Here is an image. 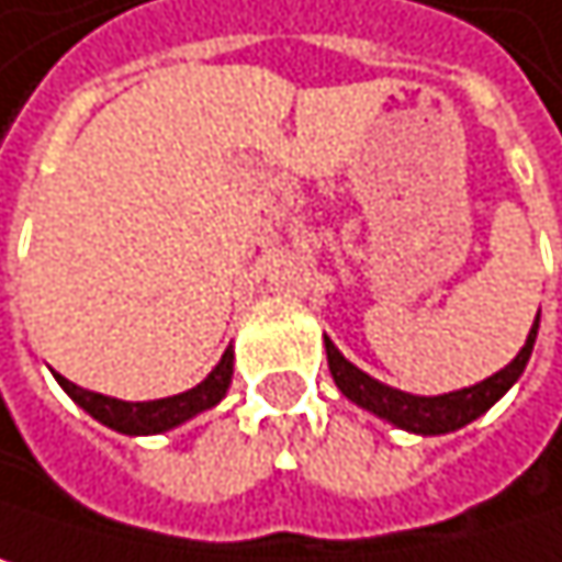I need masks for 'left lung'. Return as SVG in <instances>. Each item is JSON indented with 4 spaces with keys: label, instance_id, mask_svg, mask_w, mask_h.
I'll use <instances>...</instances> for the list:
<instances>
[{
    "label": "left lung",
    "instance_id": "left-lung-1",
    "mask_svg": "<svg viewBox=\"0 0 562 562\" xmlns=\"http://www.w3.org/2000/svg\"><path fill=\"white\" fill-rule=\"evenodd\" d=\"M537 329H540V313H537V323L524 342V349L517 352V359L510 366H504L497 375L471 385V389H461V392H448V395H408V392H398V389H389L382 385L379 379L366 375L362 369H356L336 346L333 339L326 336V356H329V372L339 385V392L356 402L359 408L392 422L395 428H405V431H415V435H448V431H458L464 425H471L474 418H481L494 402H501L507 395V389L524 375L527 362H530V352H533V342H537Z\"/></svg>",
    "mask_w": 562,
    "mask_h": 562
}]
</instances>
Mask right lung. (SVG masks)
<instances>
[{
  "label": "right lung",
  "instance_id": "1",
  "mask_svg": "<svg viewBox=\"0 0 562 562\" xmlns=\"http://www.w3.org/2000/svg\"><path fill=\"white\" fill-rule=\"evenodd\" d=\"M55 379L71 395V402H78L94 422H101L121 435H160V431H170V428L196 418L200 412L213 408L226 395L229 379H233V349L223 352L216 369L196 389L170 395V398H157V402H121V398L88 392V389L68 382L65 375H55Z\"/></svg>",
  "mask_w": 562,
  "mask_h": 562
}]
</instances>
